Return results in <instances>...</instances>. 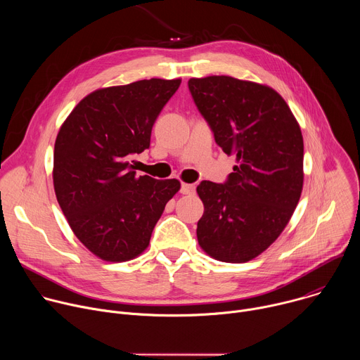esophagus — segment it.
<instances>
[{
	"label": "esophagus",
	"mask_w": 360,
	"mask_h": 360,
	"mask_svg": "<svg viewBox=\"0 0 360 360\" xmlns=\"http://www.w3.org/2000/svg\"><path fill=\"white\" fill-rule=\"evenodd\" d=\"M193 192H195V185H192V184H182L181 185V193L191 195Z\"/></svg>",
	"instance_id": "1"
}]
</instances>
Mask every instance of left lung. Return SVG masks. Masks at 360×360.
I'll return each mask as SVG.
<instances>
[{
  "instance_id": "left-lung-1",
  "label": "left lung",
  "mask_w": 360,
  "mask_h": 360,
  "mask_svg": "<svg viewBox=\"0 0 360 360\" xmlns=\"http://www.w3.org/2000/svg\"><path fill=\"white\" fill-rule=\"evenodd\" d=\"M192 98L215 142L238 165L225 184L202 181L196 236L211 258L243 264L266 250L290 221L303 188V136L271 86L228 75L191 78Z\"/></svg>"
}]
</instances>
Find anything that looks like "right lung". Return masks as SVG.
Listing matches in <instances>:
<instances>
[{"mask_svg": "<svg viewBox=\"0 0 360 360\" xmlns=\"http://www.w3.org/2000/svg\"><path fill=\"white\" fill-rule=\"evenodd\" d=\"M181 78L99 88L67 117L54 146L57 200L79 242L99 259L127 262L149 245L178 179L136 176L134 153L149 148L160 112Z\"/></svg>", "mask_w": 360, "mask_h": 360, "instance_id": "add662e5", "label": "right lung"}]
</instances>
